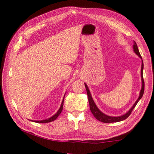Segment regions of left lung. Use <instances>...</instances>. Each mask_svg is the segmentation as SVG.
Returning <instances> with one entry per match:
<instances>
[{
  "instance_id": "left-lung-1",
  "label": "left lung",
  "mask_w": 154,
  "mask_h": 154,
  "mask_svg": "<svg viewBox=\"0 0 154 154\" xmlns=\"http://www.w3.org/2000/svg\"><path fill=\"white\" fill-rule=\"evenodd\" d=\"M133 51L139 57V58L141 59V69H140V77H141V90L140 91L139 93V98H138L137 100H136V102L134 103V105H132L131 108L129 109V111H128L126 113L122 115V116H116V117H113V116H107V115L103 113L100 109L98 108V106H96V105L94 101L92 96L91 95V93L90 92L89 88H88L87 84L85 83H84L85 84V87L86 88V91H87V94H88V101H89V104H90V111L92 112V114L94 115V116L95 117L96 119H98V121L104 122V123H113V122H121L123 121L124 119H126L128 117L131 112L133 110L134 108L135 107V106L137 105V104L138 102L141 99L142 96L143 95V93H144V88H145V83H144V80H143V62L141 56H140V54L139 53V49H138L137 45L135 41H133Z\"/></svg>"
}]
</instances>
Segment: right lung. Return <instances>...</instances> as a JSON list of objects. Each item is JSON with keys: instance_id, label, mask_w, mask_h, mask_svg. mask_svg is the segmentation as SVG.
Returning a JSON list of instances; mask_svg holds the SVG:
<instances>
[{"instance_id": "add662e5", "label": "right lung", "mask_w": 154, "mask_h": 154, "mask_svg": "<svg viewBox=\"0 0 154 154\" xmlns=\"http://www.w3.org/2000/svg\"><path fill=\"white\" fill-rule=\"evenodd\" d=\"M64 94V96H65ZM64 98H63V100H62V102L61 103V105H60V107L58 109V111H57V113L54 115L53 116L51 117V118H49L48 119H44V120H41V121H35V122L36 123H48V122H53L56 119V118H58V117L60 116V114L61 113V112L62 111V109H63V103H64Z\"/></svg>"}]
</instances>
